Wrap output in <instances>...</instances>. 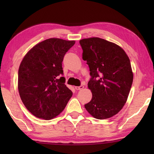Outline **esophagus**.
Returning <instances> with one entry per match:
<instances>
[{"mask_svg": "<svg viewBox=\"0 0 154 154\" xmlns=\"http://www.w3.org/2000/svg\"><path fill=\"white\" fill-rule=\"evenodd\" d=\"M75 90H83L84 88V86L83 85H81V86H75Z\"/></svg>", "mask_w": 154, "mask_h": 154, "instance_id": "34e87169", "label": "esophagus"}]
</instances>
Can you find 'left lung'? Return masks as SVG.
Returning a JSON list of instances; mask_svg holds the SVG:
<instances>
[{
	"label": "left lung",
	"instance_id": "obj_1",
	"mask_svg": "<svg viewBox=\"0 0 154 154\" xmlns=\"http://www.w3.org/2000/svg\"><path fill=\"white\" fill-rule=\"evenodd\" d=\"M79 43L91 75L88 87L92 97L85 108L97 119H109L127 102L133 81L130 59L121 47L100 38H84Z\"/></svg>",
	"mask_w": 154,
	"mask_h": 154
}]
</instances>
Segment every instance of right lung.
<instances>
[{"mask_svg":"<svg viewBox=\"0 0 154 154\" xmlns=\"http://www.w3.org/2000/svg\"><path fill=\"white\" fill-rule=\"evenodd\" d=\"M75 42L46 39L23 58L18 71V90L23 104L34 116L44 120L57 116L72 96L61 76L63 59Z\"/></svg>","mask_w":154,"mask_h":154,"instance_id":"1","label":"right lung"}]
</instances>
